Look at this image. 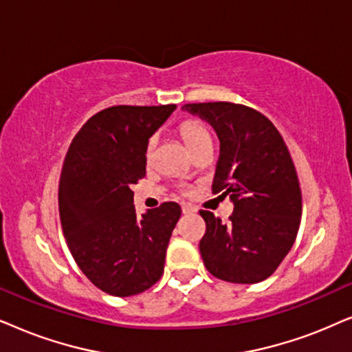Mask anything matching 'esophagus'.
Returning <instances> with one entry per match:
<instances>
[{
  "label": "esophagus",
  "mask_w": 352,
  "mask_h": 352,
  "mask_svg": "<svg viewBox=\"0 0 352 352\" xmlns=\"http://www.w3.org/2000/svg\"><path fill=\"white\" fill-rule=\"evenodd\" d=\"M182 212H184V214H193V212H196V209L191 204H182Z\"/></svg>",
  "instance_id": "esophagus-1"
}]
</instances>
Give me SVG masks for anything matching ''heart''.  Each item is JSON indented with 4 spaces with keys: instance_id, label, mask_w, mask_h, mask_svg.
I'll return each instance as SVG.
<instances>
[{
    "instance_id": "b5f03b06",
    "label": "heart",
    "mask_w": 352,
    "mask_h": 352,
    "mask_svg": "<svg viewBox=\"0 0 352 352\" xmlns=\"http://www.w3.org/2000/svg\"><path fill=\"white\" fill-rule=\"evenodd\" d=\"M180 135L184 137L185 143L188 144V148L191 151H196L199 149L203 144L206 143H212V138H210L209 130L206 129L204 124H201L199 120H185L180 124ZM156 144H157V137L153 135L149 137L146 148H144V157H146V162L149 164L154 157V151H156ZM188 190H184V193H186Z\"/></svg>"
}]
</instances>
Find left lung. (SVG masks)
I'll return each mask as SVG.
<instances>
[{"label": "left lung", "instance_id": "left-lung-1", "mask_svg": "<svg viewBox=\"0 0 352 352\" xmlns=\"http://www.w3.org/2000/svg\"><path fill=\"white\" fill-rule=\"evenodd\" d=\"M185 107L217 132L212 193L230 196L235 204L227 223L199 210L206 222L199 241L206 269L223 282H262L282 264L301 223V188L287 144L275 125L250 106L215 101Z\"/></svg>", "mask_w": 352, "mask_h": 352}]
</instances>
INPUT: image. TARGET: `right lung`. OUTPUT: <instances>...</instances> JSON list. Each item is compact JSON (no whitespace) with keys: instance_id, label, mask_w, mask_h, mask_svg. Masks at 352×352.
I'll return each mask as SVG.
<instances>
[{"instance_id":"add662e5","label":"right lung","mask_w":352,"mask_h":352,"mask_svg":"<svg viewBox=\"0 0 352 352\" xmlns=\"http://www.w3.org/2000/svg\"><path fill=\"white\" fill-rule=\"evenodd\" d=\"M175 104L111 106L75 135L59 180V215L70 254L87 278L112 296L159 282L182 209L167 201L138 215L132 185L146 175L144 148Z\"/></svg>"}]
</instances>
